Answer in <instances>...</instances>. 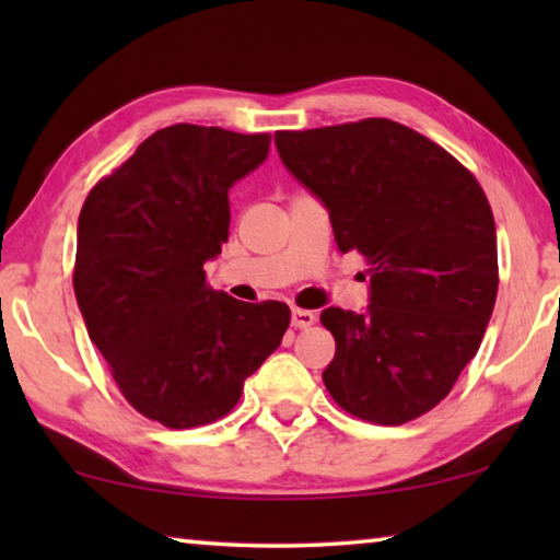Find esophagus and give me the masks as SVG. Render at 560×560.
<instances>
[{
    "label": "esophagus",
    "instance_id": "obj_1",
    "mask_svg": "<svg viewBox=\"0 0 560 560\" xmlns=\"http://www.w3.org/2000/svg\"><path fill=\"white\" fill-rule=\"evenodd\" d=\"M316 324V314L308 308H293L291 311V326L293 328H308Z\"/></svg>",
    "mask_w": 560,
    "mask_h": 560
}]
</instances>
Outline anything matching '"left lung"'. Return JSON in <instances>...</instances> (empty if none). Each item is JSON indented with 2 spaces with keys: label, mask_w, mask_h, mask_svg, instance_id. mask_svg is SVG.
<instances>
[{
  "label": "left lung",
  "mask_w": 560,
  "mask_h": 560,
  "mask_svg": "<svg viewBox=\"0 0 560 560\" xmlns=\"http://www.w3.org/2000/svg\"><path fill=\"white\" fill-rule=\"evenodd\" d=\"M293 175L324 200L340 252L371 273L365 314H320L336 338L324 371L348 415L405 424L440 405L477 355L499 289L485 189L447 150L387 118L277 130Z\"/></svg>",
  "instance_id": "obj_1"
}]
</instances>
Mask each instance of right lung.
<instances>
[{
  "label": "right lung",
  "instance_id": "add662e5",
  "mask_svg": "<svg viewBox=\"0 0 560 560\" xmlns=\"http://www.w3.org/2000/svg\"><path fill=\"white\" fill-rule=\"evenodd\" d=\"M269 143V132L177 122L81 207L73 291L89 336L130 407L170 430L230 415L291 324L287 303L214 293L205 273L230 234V187Z\"/></svg>",
  "mask_w": 560,
  "mask_h": 560
}]
</instances>
